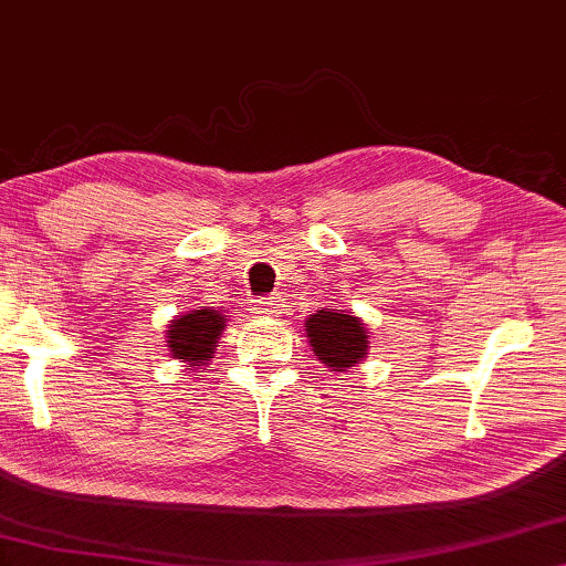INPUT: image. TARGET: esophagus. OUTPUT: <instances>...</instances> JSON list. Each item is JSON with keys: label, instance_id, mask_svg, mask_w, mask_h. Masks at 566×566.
<instances>
[{"label": "esophagus", "instance_id": "34e87169", "mask_svg": "<svg viewBox=\"0 0 566 566\" xmlns=\"http://www.w3.org/2000/svg\"><path fill=\"white\" fill-rule=\"evenodd\" d=\"M276 310H280V300L276 297H261V300H256V305H253V313H256L259 317L274 315Z\"/></svg>", "mask_w": 566, "mask_h": 566}]
</instances>
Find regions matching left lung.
Wrapping results in <instances>:
<instances>
[{
	"mask_svg": "<svg viewBox=\"0 0 566 566\" xmlns=\"http://www.w3.org/2000/svg\"><path fill=\"white\" fill-rule=\"evenodd\" d=\"M310 346L317 359L333 371H346L359 364L369 348L364 323L346 310H317L305 321Z\"/></svg>",
	"mask_w": 566,
	"mask_h": 566,
	"instance_id": "1",
	"label": "left lung"
}]
</instances>
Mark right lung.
Returning a JSON list of instances; mask_svg holds the SVG:
<instances>
[{"label":"right lung","instance_id":"1","mask_svg":"<svg viewBox=\"0 0 566 566\" xmlns=\"http://www.w3.org/2000/svg\"><path fill=\"white\" fill-rule=\"evenodd\" d=\"M226 321L228 315H222L220 310H189L185 315H177V321H171L166 331V346L174 359L202 366L212 359L220 333L226 331Z\"/></svg>","mask_w":566,"mask_h":566}]
</instances>
